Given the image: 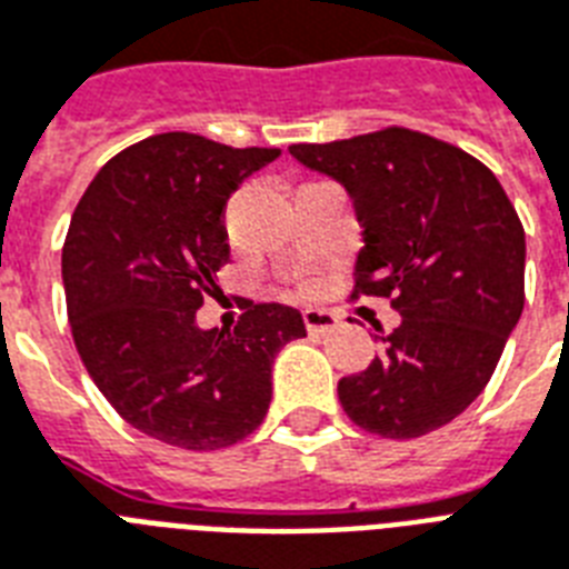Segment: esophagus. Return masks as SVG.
Instances as JSON below:
<instances>
[{"instance_id": "34e87169", "label": "esophagus", "mask_w": 569, "mask_h": 569, "mask_svg": "<svg viewBox=\"0 0 569 569\" xmlns=\"http://www.w3.org/2000/svg\"><path fill=\"white\" fill-rule=\"evenodd\" d=\"M302 320H306V329L311 335H326V331L338 329V313L331 311H322V308H308L302 311Z\"/></svg>"}]
</instances>
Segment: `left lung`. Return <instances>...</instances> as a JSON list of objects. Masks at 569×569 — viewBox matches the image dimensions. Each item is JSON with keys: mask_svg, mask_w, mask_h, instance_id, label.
<instances>
[{"mask_svg": "<svg viewBox=\"0 0 569 569\" xmlns=\"http://www.w3.org/2000/svg\"><path fill=\"white\" fill-rule=\"evenodd\" d=\"M290 156L347 188L361 222L352 297H388L402 322L338 381L349 420L381 438L447 426L497 370L526 302V231L497 176L465 149L411 129Z\"/></svg>", "mask_w": 569, "mask_h": 569, "instance_id": "obj_1", "label": "left lung"}]
</instances>
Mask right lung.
<instances>
[{
    "instance_id": "obj_1",
    "label": "right lung",
    "mask_w": 569,
    "mask_h": 569,
    "mask_svg": "<svg viewBox=\"0 0 569 569\" xmlns=\"http://www.w3.org/2000/svg\"><path fill=\"white\" fill-rule=\"evenodd\" d=\"M279 156L167 131L113 156L72 211L61 276L76 349L113 411L161 443L208 452L252 435L279 349L306 338L279 302L249 306L234 331L197 326L229 261L226 202Z\"/></svg>"
}]
</instances>
